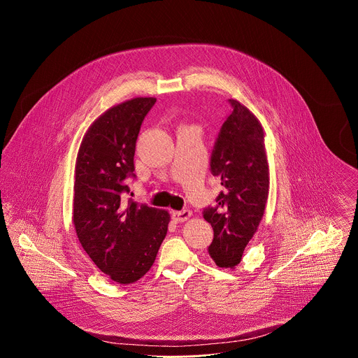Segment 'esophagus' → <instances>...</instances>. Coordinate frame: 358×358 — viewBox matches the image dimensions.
I'll return each mask as SVG.
<instances>
[{"mask_svg": "<svg viewBox=\"0 0 358 358\" xmlns=\"http://www.w3.org/2000/svg\"><path fill=\"white\" fill-rule=\"evenodd\" d=\"M192 216V212L189 209H183V210H175L172 213V219L175 222H186L189 217Z\"/></svg>", "mask_w": 358, "mask_h": 358, "instance_id": "1", "label": "esophagus"}]
</instances>
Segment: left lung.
Returning a JSON list of instances; mask_svg holds the SVG:
<instances>
[{"label": "left lung", "instance_id": "1", "mask_svg": "<svg viewBox=\"0 0 358 358\" xmlns=\"http://www.w3.org/2000/svg\"><path fill=\"white\" fill-rule=\"evenodd\" d=\"M229 103L233 110L210 155V172L223 190L203 215L213 229L208 254L219 267L234 268L262 220L270 182L262 124L244 104Z\"/></svg>", "mask_w": 358, "mask_h": 358}]
</instances>
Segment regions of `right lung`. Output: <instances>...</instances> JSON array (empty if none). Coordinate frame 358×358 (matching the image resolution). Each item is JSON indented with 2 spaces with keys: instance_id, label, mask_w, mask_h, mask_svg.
Instances as JSON below:
<instances>
[{
  "instance_id": "right-lung-1",
  "label": "right lung",
  "mask_w": 358,
  "mask_h": 358,
  "mask_svg": "<svg viewBox=\"0 0 358 358\" xmlns=\"http://www.w3.org/2000/svg\"><path fill=\"white\" fill-rule=\"evenodd\" d=\"M155 98L117 104L88 128L76 161L73 222L92 262L118 284H132L153 266L169 213L127 200L135 178L134 155L141 125Z\"/></svg>"
}]
</instances>
